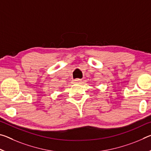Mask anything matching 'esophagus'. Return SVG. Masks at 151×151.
I'll return each instance as SVG.
<instances>
[{
    "label": "esophagus",
    "mask_w": 151,
    "mask_h": 151,
    "mask_svg": "<svg viewBox=\"0 0 151 151\" xmlns=\"http://www.w3.org/2000/svg\"><path fill=\"white\" fill-rule=\"evenodd\" d=\"M81 79H76V80H75V81H73V83H81Z\"/></svg>",
    "instance_id": "1"
}]
</instances>
